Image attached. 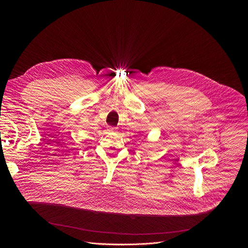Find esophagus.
<instances>
[{
    "mask_svg": "<svg viewBox=\"0 0 248 248\" xmlns=\"http://www.w3.org/2000/svg\"><path fill=\"white\" fill-rule=\"evenodd\" d=\"M117 129H118L117 127H112V126H110V130H111V131H117Z\"/></svg>",
    "mask_w": 248,
    "mask_h": 248,
    "instance_id": "1",
    "label": "esophagus"
}]
</instances>
